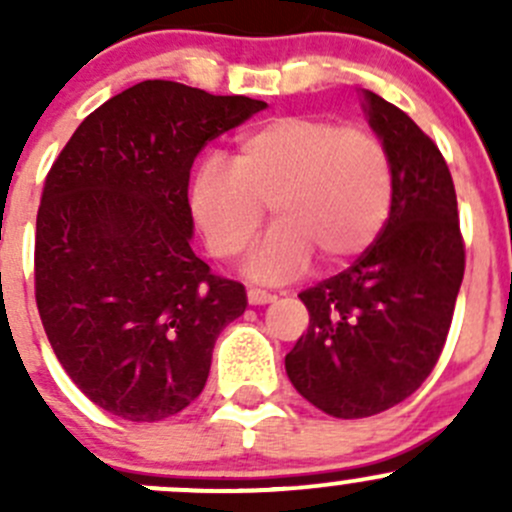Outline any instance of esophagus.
I'll use <instances>...</instances> for the list:
<instances>
[{"instance_id":"1","label":"esophagus","mask_w":512,"mask_h":512,"mask_svg":"<svg viewBox=\"0 0 512 512\" xmlns=\"http://www.w3.org/2000/svg\"><path fill=\"white\" fill-rule=\"evenodd\" d=\"M247 302H250V304H270V302H275V294L267 292V289H260V287H250V289H247Z\"/></svg>"}]
</instances>
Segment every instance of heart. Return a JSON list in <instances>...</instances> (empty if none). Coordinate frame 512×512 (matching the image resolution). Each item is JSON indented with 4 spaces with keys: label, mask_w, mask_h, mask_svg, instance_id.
I'll return each instance as SVG.
<instances>
[{
    "label": "heart",
    "mask_w": 512,
    "mask_h": 512,
    "mask_svg": "<svg viewBox=\"0 0 512 512\" xmlns=\"http://www.w3.org/2000/svg\"><path fill=\"white\" fill-rule=\"evenodd\" d=\"M394 200L389 148L369 128L285 116L237 138L227 163L208 156L193 170L188 210L218 260H235L265 223H277L247 257V275L285 282L314 260L347 265L384 230Z\"/></svg>",
    "instance_id": "obj_1"
}]
</instances>
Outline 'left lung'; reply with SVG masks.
Here are the masks:
<instances>
[{"label":"left lung","instance_id":"8db88e82","mask_svg":"<svg viewBox=\"0 0 512 512\" xmlns=\"http://www.w3.org/2000/svg\"><path fill=\"white\" fill-rule=\"evenodd\" d=\"M364 101L394 168L389 220L349 270L299 292L309 327L285 356L294 389L334 418L381 414L426 381L466 270L456 188L438 146L394 103L371 91Z\"/></svg>","mask_w":512,"mask_h":512}]
</instances>
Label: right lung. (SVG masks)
<instances>
[{"label": "right lung", "instance_id": "add662e5", "mask_svg": "<svg viewBox=\"0 0 512 512\" xmlns=\"http://www.w3.org/2000/svg\"><path fill=\"white\" fill-rule=\"evenodd\" d=\"M265 101L141 81L84 118L44 180L34 292L56 359L113 416L163 421L203 391L218 334L247 307L190 247L205 143Z\"/></svg>", "mask_w": 512, "mask_h": 512}]
</instances>
